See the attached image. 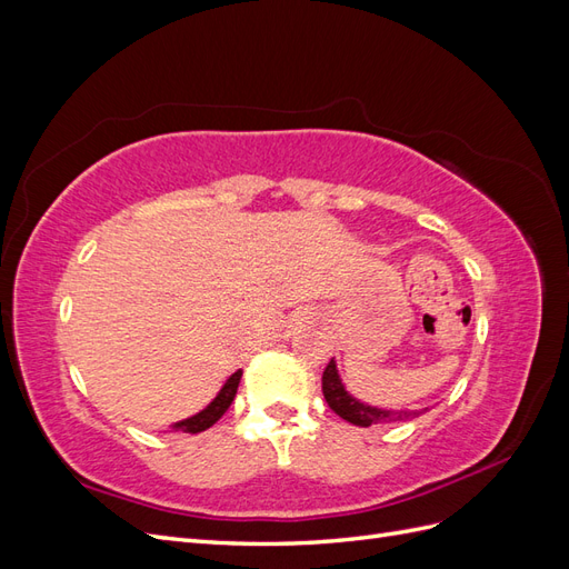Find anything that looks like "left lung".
<instances>
[{"mask_svg":"<svg viewBox=\"0 0 569 569\" xmlns=\"http://www.w3.org/2000/svg\"><path fill=\"white\" fill-rule=\"evenodd\" d=\"M322 393H325L327 406H330L339 418H343L351 425H358V427H370V425H377L382 420H408L412 416H420V410L391 412V410L372 408V406L356 401L353 396L347 389H343L335 360H330V363H327V368H325V372H322Z\"/></svg>","mask_w":569,"mask_h":569,"instance_id":"left-lung-1","label":"left lung"}]
</instances>
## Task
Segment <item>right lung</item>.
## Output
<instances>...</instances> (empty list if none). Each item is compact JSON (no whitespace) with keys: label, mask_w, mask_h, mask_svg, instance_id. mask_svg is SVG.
Listing matches in <instances>:
<instances>
[{"label":"right lung","mask_w":569,"mask_h":569,"mask_svg":"<svg viewBox=\"0 0 569 569\" xmlns=\"http://www.w3.org/2000/svg\"><path fill=\"white\" fill-rule=\"evenodd\" d=\"M239 380H242V370H237L230 380L222 385L220 393L216 396V399L206 406L201 412H197V416L187 418L182 422H176L173 427L176 429H182V432H189V435H197V432H203V429H209L211 425H216L222 412H226L230 408V403L234 401V393H237V387H239Z\"/></svg>","instance_id":"right-lung-1"}]
</instances>
